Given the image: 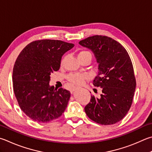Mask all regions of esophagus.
<instances>
[{"label": "esophagus", "instance_id": "34e87169", "mask_svg": "<svg viewBox=\"0 0 152 152\" xmlns=\"http://www.w3.org/2000/svg\"><path fill=\"white\" fill-rule=\"evenodd\" d=\"M76 89H77V88H74V89H73L72 90H71V93H73L74 91H75Z\"/></svg>", "mask_w": 152, "mask_h": 152}]
</instances>
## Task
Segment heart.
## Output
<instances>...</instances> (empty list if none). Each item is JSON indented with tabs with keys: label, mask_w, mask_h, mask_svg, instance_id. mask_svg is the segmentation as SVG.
Instances as JSON below:
<instances>
[{
	"label": "heart",
	"mask_w": 152,
	"mask_h": 152,
	"mask_svg": "<svg viewBox=\"0 0 152 152\" xmlns=\"http://www.w3.org/2000/svg\"><path fill=\"white\" fill-rule=\"evenodd\" d=\"M89 56L92 58V54L89 51L82 50L78 53V58ZM89 78L87 74H71L68 76V80L72 84L76 85H81L84 84L86 80Z\"/></svg>",
	"instance_id": "obj_1"
}]
</instances>
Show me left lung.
Returning a JSON list of instances; mask_svg holds the SVG:
<instances>
[{"label": "left lung", "instance_id": "1", "mask_svg": "<svg viewBox=\"0 0 152 152\" xmlns=\"http://www.w3.org/2000/svg\"><path fill=\"white\" fill-rule=\"evenodd\" d=\"M93 52L98 64L93 84L102 88L99 98L92 96L84 107L88 118L111 125L120 121L130 108L136 90L134 68L126 50L106 36L95 35L79 42Z\"/></svg>", "mask_w": 152, "mask_h": 152}]
</instances>
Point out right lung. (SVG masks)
<instances>
[{
	"label": "right lung",
	"mask_w": 152,
	"mask_h": 152,
	"mask_svg": "<svg viewBox=\"0 0 152 152\" xmlns=\"http://www.w3.org/2000/svg\"><path fill=\"white\" fill-rule=\"evenodd\" d=\"M72 43L40 40L28 44L16 59L12 72L14 92L20 109L38 122L57 119L66 108L70 92L50 86V75L58 71L63 55Z\"/></svg>",
	"instance_id": "1"
}]
</instances>
